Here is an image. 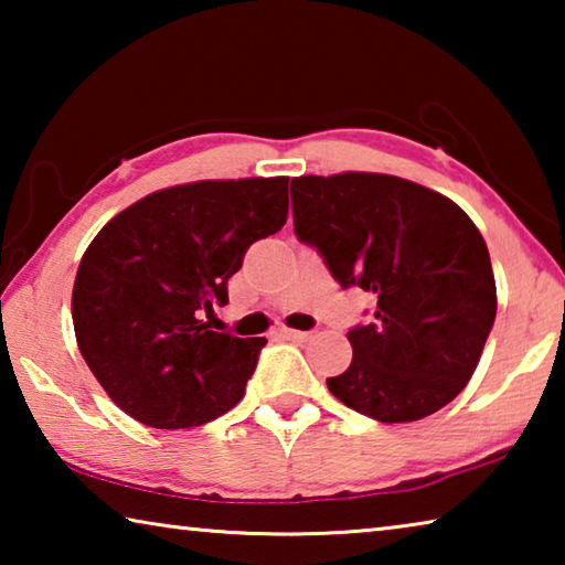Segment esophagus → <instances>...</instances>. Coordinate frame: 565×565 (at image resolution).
Returning a JSON list of instances; mask_svg holds the SVG:
<instances>
[{
	"instance_id": "34e87169",
	"label": "esophagus",
	"mask_w": 565,
	"mask_h": 565,
	"mask_svg": "<svg viewBox=\"0 0 565 565\" xmlns=\"http://www.w3.org/2000/svg\"><path fill=\"white\" fill-rule=\"evenodd\" d=\"M281 337L289 339V341H306L311 339L309 331H296V329H281Z\"/></svg>"
}]
</instances>
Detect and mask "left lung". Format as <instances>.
I'll use <instances>...</instances> for the list:
<instances>
[{
  "instance_id": "left-lung-1",
  "label": "left lung",
  "mask_w": 565,
  "mask_h": 565,
  "mask_svg": "<svg viewBox=\"0 0 565 565\" xmlns=\"http://www.w3.org/2000/svg\"><path fill=\"white\" fill-rule=\"evenodd\" d=\"M294 232L341 286L376 296L351 329L353 359L327 379L341 404L381 424L436 414L461 394L495 319L489 246L461 206L416 181L343 171L291 179Z\"/></svg>"
}]
</instances>
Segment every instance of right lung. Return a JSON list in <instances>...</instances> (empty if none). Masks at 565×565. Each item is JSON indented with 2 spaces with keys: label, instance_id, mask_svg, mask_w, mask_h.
I'll return each instance as SVG.
<instances>
[{
  "label": "right lung",
  "instance_id": "add662e5",
  "mask_svg": "<svg viewBox=\"0 0 565 565\" xmlns=\"http://www.w3.org/2000/svg\"><path fill=\"white\" fill-rule=\"evenodd\" d=\"M289 214V177L204 179L159 189L92 238L72 291L84 361L124 414L191 428L244 398L266 339L209 329L246 248Z\"/></svg>",
  "mask_w": 565,
  "mask_h": 565
}]
</instances>
